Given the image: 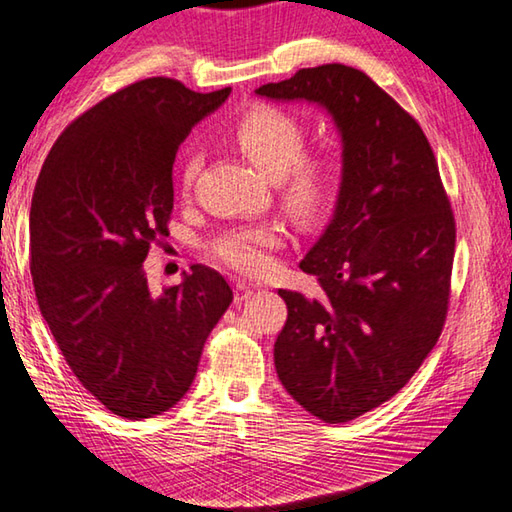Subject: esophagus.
I'll list each match as a JSON object with an SVG mask.
<instances>
[{"instance_id":"esophagus-1","label":"esophagus","mask_w":512,"mask_h":512,"mask_svg":"<svg viewBox=\"0 0 512 512\" xmlns=\"http://www.w3.org/2000/svg\"><path fill=\"white\" fill-rule=\"evenodd\" d=\"M254 290H256V288H254V286H249L247 281H238V283H236V301L247 299Z\"/></svg>"}]
</instances>
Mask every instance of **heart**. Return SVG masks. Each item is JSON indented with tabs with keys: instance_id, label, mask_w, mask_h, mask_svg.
<instances>
[{
	"instance_id": "obj_1",
	"label": "heart",
	"mask_w": 512,
	"mask_h": 512,
	"mask_svg": "<svg viewBox=\"0 0 512 512\" xmlns=\"http://www.w3.org/2000/svg\"><path fill=\"white\" fill-rule=\"evenodd\" d=\"M226 138L267 177L274 179L279 199L299 222L313 224L333 211L342 190V158L331 149H306V124L283 108L251 106L229 124ZM201 167L197 149L179 158L177 183L181 195H190ZM283 242V229L274 222L247 224L222 233L213 242V256L247 276L272 272V251Z\"/></svg>"
}]
</instances>
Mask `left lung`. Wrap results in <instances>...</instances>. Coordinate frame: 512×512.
I'll list each match as a JSON object with an SVG mask.
<instances>
[{
	"mask_svg": "<svg viewBox=\"0 0 512 512\" xmlns=\"http://www.w3.org/2000/svg\"><path fill=\"white\" fill-rule=\"evenodd\" d=\"M324 106L342 133V190L304 261L317 297L279 290L276 374L322 422L356 420L420 370L447 320L456 220L424 131L365 72L304 67L256 90Z\"/></svg>",
	"mask_w": 512,
	"mask_h": 512,
	"instance_id": "left-lung-1",
	"label": "left lung"
}]
</instances>
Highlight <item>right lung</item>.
I'll use <instances>...</instances> for the list:
<instances>
[{"label":"right lung","mask_w":512,"mask_h":512,"mask_svg":"<svg viewBox=\"0 0 512 512\" xmlns=\"http://www.w3.org/2000/svg\"><path fill=\"white\" fill-rule=\"evenodd\" d=\"M229 92L167 77L115 90L67 124L33 190L29 265L40 313L83 388L127 420L161 415L186 395L233 301L206 265L161 295L142 267L170 236L177 149Z\"/></svg>","instance_id":"obj_1"}]
</instances>
